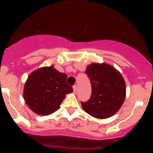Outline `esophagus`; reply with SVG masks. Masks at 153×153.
Returning a JSON list of instances; mask_svg holds the SVG:
<instances>
[{"label":"esophagus","mask_w":153,"mask_h":153,"mask_svg":"<svg viewBox=\"0 0 153 153\" xmlns=\"http://www.w3.org/2000/svg\"><path fill=\"white\" fill-rule=\"evenodd\" d=\"M73 90H74V93L76 94V92H77V86H75V85H74V86H73Z\"/></svg>","instance_id":"esophagus-1"}]
</instances>
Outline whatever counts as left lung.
Wrapping results in <instances>:
<instances>
[{"instance_id": "left-lung-1", "label": "left lung", "mask_w": 153, "mask_h": 153, "mask_svg": "<svg viewBox=\"0 0 153 153\" xmlns=\"http://www.w3.org/2000/svg\"><path fill=\"white\" fill-rule=\"evenodd\" d=\"M91 84V95L82 107L91 116L108 118L117 112L126 98V83L121 74L108 64L92 63L85 71Z\"/></svg>"}]
</instances>
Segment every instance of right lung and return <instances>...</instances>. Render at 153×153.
I'll return each mask as SVG.
<instances>
[{
  "label": "right lung",
  "instance_id": "add662e5",
  "mask_svg": "<svg viewBox=\"0 0 153 153\" xmlns=\"http://www.w3.org/2000/svg\"><path fill=\"white\" fill-rule=\"evenodd\" d=\"M67 75L53 66L32 72L25 86L24 98L36 114L49 115L59 109L67 94L73 92L67 82Z\"/></svg>",
  "mask_w": 153,
  "mask_h": 153
}]
</instances>
